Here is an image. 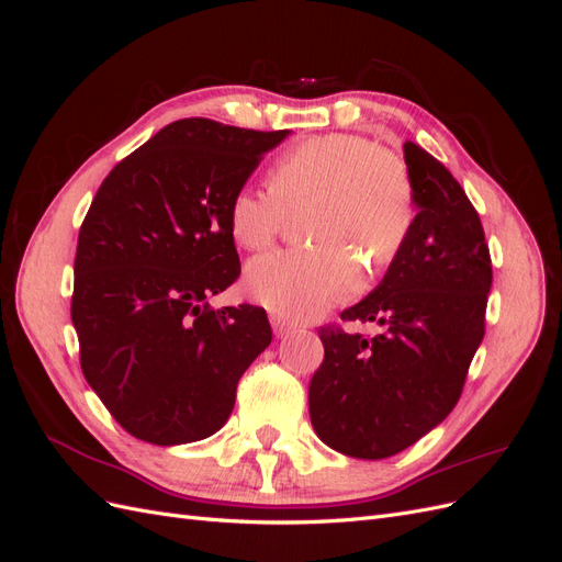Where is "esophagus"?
I'll return each mask as SVG.
<instances>
[{
	"label": "esophagus",
	"mask_w": 562,
	"mask_h": 562,
	"mask_svg": "<svg viewBox=\"0 0 562 562\" xmlns=\"http://www.w3.org/2000/svg\"><path fill=\"white\" fill-rule=\"evenodd\" d=\"M271 328H274L277 337H283V335H291V333L295 330V326H293V323H288L285 318H281V316H277V314H271Z\"/></svg>",
	"instance_id": "obj_1"
}]
</instances>
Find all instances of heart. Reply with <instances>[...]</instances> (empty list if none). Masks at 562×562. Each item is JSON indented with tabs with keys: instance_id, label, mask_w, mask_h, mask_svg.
Segmentation results:
<instances>
[{
	"instance_id": "b5f03b06",
	"label": "heart",
	"mask_w": 562,
	"mask_h": 562,
	"mask_svg": "<svg viewBox=\"0 0 562 562\" xmlns=\"http://www.w3.org/2000/svg\"><path fill=\"white\" fill-rule=\"evenodd\" d=\"M271 190L244 184L232 194L234 241L262 250L288 213L312 209L314 248L271 250L248 262L246 291L285 318H312L347 300L363 271L375 274L401 252L415 223V184L394 151L363 135L328 133L295 145L269 171Z\"/></svg>"
}]
</instances>
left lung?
<instances>
[{
    "mask_svg": "<svg viewBox=\"0 0 562 562\" xmlns=\"http://www.w3.org/2000/svg\"><path fill=\"white\" fill-rule=\"evenodd\" d=\"M415 184L411 236L368 297L342 321H375L380 335L323 326V363L310 382V417L328 448L359 457L398 454L457 405L485 335L492 285L481 217L448 168L407 140Z\"/></svg>",
    "mask_w": 562,
    "mask_h": 562,
    "instance_id": "left-lung-1",
    "label": "left lung"
}]
</instances>
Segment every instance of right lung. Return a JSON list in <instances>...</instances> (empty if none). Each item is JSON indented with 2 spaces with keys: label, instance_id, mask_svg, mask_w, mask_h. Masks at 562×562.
Returning <instances> with one entry per match:
<instances>
[{
  "label": "right lung",
  "instance_id": "1",
  "mask_svg": "<svg viewBox=\"0 0 562 562\" xmlns=\"http://www.w3.org/2000/svg\"><path fill=\"white\" fill-rule=\"evenodd\" d=\"M288 133L180 119L112 168L83 217L72 293L81 372L145 443L213 436L271 342L262 307L213 310L206 297L241 274L232 194Z\"/></svg>",
  "mask_w": 562,
  "mask_h": 562
}]
</instances>
